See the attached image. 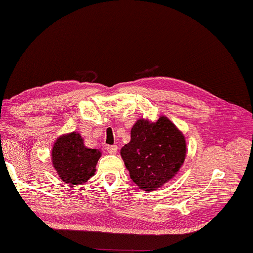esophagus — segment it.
I'll list each match as a JSON object with an SVG mask.
<instances>
[{
    "label": "esophagus",
    "instance_id": "esophagus-1",
    "mask_svg": "<svg viewBox=\"0 0 253 253\" xmlns=\"http://www.w3.org/2000/svg\"><path fill=\"white\" fill-rule=\"evenodd\" d=\"M107 151H108L109 154H113V155H114V154H116L118 152L117 145H110V146L107 147Z\"/></svg>",
    "mask_w": 253,
    "mask_h": 253
}]
</instances>
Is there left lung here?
Returning a JSON list of instances; mask_svg holds the SVG:
<instances>
[{
  "mask_svg": "<svg viewBox=\"0 0 253 253\" xmlns=\"http://www.w3.org/2000/svg\"><path fill=\"white\" fill-rule=\"evenodd\" d=\"M121 155L134 183L151 192L177 174L186 156V142L168 117L155 123L138 119Z\"/></svg>",
  "mask_w": 253,
  "mask_h": 253,
  "instance_id": "8db88e82",
  "label": "left lung"
}]
</instances>
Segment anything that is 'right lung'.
I'll use <instances>...</instances> for the list:
<instances>
[{
    "label": "right lung",
    "instance_id": "obj_1",
    "mask_svg": "<svg viewBox=\"0 0 253 253\" xmlns=\"http://www.w3.org/2000/svg\"><path fill=\"white\" fill-rule=\"evenodd\" d=\"M101 156L99 149L84 146L83 137L76 131L60 136L52 147V164L63 182L79 185L92 177Z\"/></svg>",
    "mask_w": 253,
    "mask_h": 253
}]
</instances>
